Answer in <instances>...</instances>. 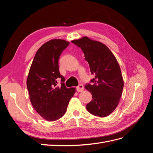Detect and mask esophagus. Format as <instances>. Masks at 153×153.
Segmentation results:
<instances>
[{
	"instance_id": "obj_1",
	"label": "esophagus",
	"mask_w": 153,
	"mask_h": 153,
	"mask_svg": "<svg viewBox=\"0 0 153 153\" xmlns=\"http://www.w3.org/2000/svg\"><path fill=\"white\" fill-rule=\"evenodd\" d=\"M84 85H83L82 84H79L76 87V91L78 92H82L84 91Z\"/></svg>"
}]
</instances>
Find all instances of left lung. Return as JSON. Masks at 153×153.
I'll return each instance as SVG.
<instances>
[{
	"mask_svg": "<svg viewBox=\"0 0 153 153\" xmlns=\"http://www.w3.org/2000/svg\"><path fill=\"white\" fill-rule=\"evenodd\" d=\"M72 43L82 49L91 74L94 75L91 80L92 84L85 86L92 96L86 108L95 116H108L117 106L124 87L117 59L106 45L87 37L73 40Z\"/></svg>",
	"mask_w": 153,
	"mask_h": 153,
	"instance_id": "8db88e82",
	"label": "left lung"
}]
</instances>
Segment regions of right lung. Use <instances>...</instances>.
<instances>
[{
    "label": "right lung",
    "mask_w": 153,
    "mask_h": 153,
    "mask_svg": "<svg viewBox=\"0 0 153 153\" xmlns=\"http://www.w3.org/2000/svg\"><path fill=\"white\" fill-rule=\"evenodd\" d=\"M69 45L63 39H52L37 51L32 62L27 87L31 104L41 117L53 121L65 114L75 88H67L65 78L59 72V59ZM61 80V85L57 82Z\"/></svg>",
    "instance_id": "1"
}]
</instances>
